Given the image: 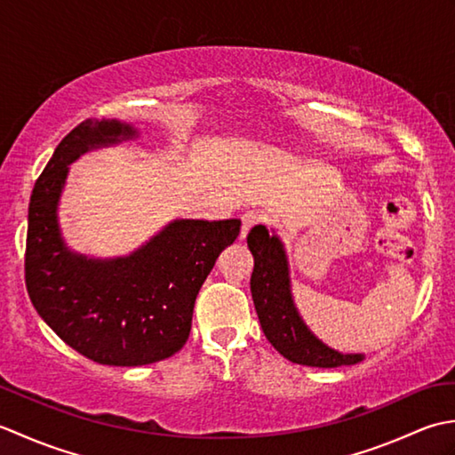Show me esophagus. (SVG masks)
Here are the masks:
<instances>
[{"label": "esophagus", "instance_id": "esophagus-1", "mask_svg": "<svg viewBox=\"0 0 455 455\" xmlns=\"http://www.w3.org/2000/svg\"><path fill=\"white\" fill-rule=\"evenodd\" d=\"M240 219H243V228H240V238H243V240L248 236L250 228H252L254 225H258L259 220H262V217H259L258 212H254V211H246Z\"/></svg>", "mask_w": 455, "mask_h": 455}]
</instances>
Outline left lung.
<instances>
[{
    "label": "left lung",
    "instance_id": "obj_1",
    "mask_svg": "<svg viewBox=\"0 0 455 455\" xmlns=\"http://www.w3.org/2000/svg\"><path fill=\"white\" fill-rule=\"evenodd\" d=\"M248 248L254 256L250 277L254 307L266 338L289 362L311 367L354 365L363 354H342L323 344L308 331L291 297L285 248L277 235L264 225L248 233Z\"/></svg>",
    "mask_w": 455,
    "mask_h": 455
}]
</instances>
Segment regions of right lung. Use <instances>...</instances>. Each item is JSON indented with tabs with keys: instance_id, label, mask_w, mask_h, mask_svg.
<instances>
[{
	"instance_id": "right-lung-1",
	"label": "right lung",
	"mask_w": 455,
	"mask_h": 455,
	"mask_svg": "<svg viewBox=\"0 0 455 455\" xmlns=\"http://www.w3.org/2000/svg\"><path fill=\"white\" fill-rule=\"evenodd\" d=\"M139 137L117 119H88L58 144L28 203L25 283L43 321L76 352L103 365H147L188 342L193 305L240 220H173L123 258L76 254L58 227L68 166L80 154Z\"/></svg>"
}]
</instances>
